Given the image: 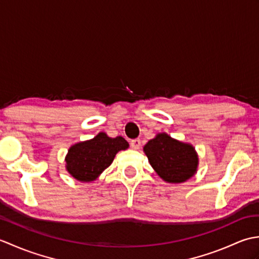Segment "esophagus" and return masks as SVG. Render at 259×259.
<instances>
[{"instance_id":"esophagus-1","label":"esophagus","mask_w":259,"mask_h":259,"mask_svg":"<svg viewBox=\"0 0 259 259\" xmlns=\"http://www.w3.org/2000/svg\"><path fill=\"white\" fill-rule=\"evenodd\" d=\"M140 145H141L140 139H134V140L130 141V146H131V148H133V149H139Z\"/></svg>"}]
</instances>
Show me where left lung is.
Returning a JSON list of instances; mask_svg holds the SVG:
<instances>
[{"mask_svg": "<svg viewBox=\"0 0 259 259\" xmlns=\"http://www.w3.org/2000/svg\"><path fill=\"white\" fill-rule=\"evenodd\" d=\"M144 151L151 167L167 183H184L197 171L198 156L195 148L167 134H158L148 141Z\"/></svg>", "mask_w": 259, "mask_h": 259, "instance_id": "1", "label": "left lung"}]
</instances>
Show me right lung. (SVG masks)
<instances>
[{
  "label": "right lung",
  "mask_w": 259,
  "mask_h": 259,
  "mask_svg": "<svg viewBox=\"0 0 259 259\" xmlns=\"http://www.w3.org/2000/svg\"><path fill=\"white\" fill-rule=\"evenodd\" d=\"M129 147L122 137L110 138L100 133L95 138L79 142L70 148L65 157V168L73 178L83 183L96 180L112 163L120 150Z\"/></svg>",
  "instance_id": "right-lung-1"
}]
</instances>
